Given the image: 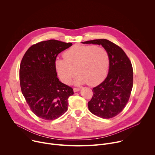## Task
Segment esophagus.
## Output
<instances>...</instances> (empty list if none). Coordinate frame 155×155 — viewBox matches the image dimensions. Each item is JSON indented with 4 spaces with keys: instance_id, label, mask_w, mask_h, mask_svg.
<instances>
[{
    "instance_id": "esophagus-1",
    "label": "esophagus",
    "mask_w": 155,
    "mask_h": 155,
    "mask_svg": "<svg viewBox=\"0 0 155 155\" xmlns=\"http://www.w3.org/2000/svg\"><path fill=\"white\" fill-rule=\"evenodd\" d=\"M80 90V88H78V87H74V92H77Z\"/></svg>"
}]
</instances>
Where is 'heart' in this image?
I'll list each match as a JSON object with an SVG mask.
<instances>
[{
  "label": "heart",
  "mask_w": 155,
  "mask_h": 155,
  "mask_svg": "<svg viewBox=\"0 0 155 155\" xmlns=\"http://www.w3.org/2000/svg\"><path fill=\"white\" fill-rule=\"evenodd\" d=\"M110 64L108 51L94 45H77L64 53V59L56 61L58 74L65 84H69L77 74V84L96 85L106 77Z\"/></svg>",
  "instance_id": "heart-1"
}]
</instances>
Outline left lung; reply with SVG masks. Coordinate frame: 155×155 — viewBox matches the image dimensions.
<instances>
[{"label": "left lung", "instance_id": "8db88e82", "mask_svg": "<svg viewBox=\"0 0 155 155\" xmlns=\"http://www.w3.org/2000/svg\"><path fill=\"white\" fill-rule=\"evenodd\" d=\"M82 43L101 45L109 54L108 75L103 82L93 88V95L87 105L94 115L102 118H112L121 112L129 99L133 86L131 62L121 47L107 39Z\"/></svg>", "mask_w": 155, "mask_h": 155}]
</instances>
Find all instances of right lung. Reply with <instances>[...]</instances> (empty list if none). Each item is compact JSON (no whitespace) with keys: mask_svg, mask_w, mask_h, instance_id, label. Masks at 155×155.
<instances>
[{"mask_svg":"<svg viewBox=\"0 0 155 155\" xmlns=\"http://www.w3.org/2000/svg\"><path fill=\"white\" fill-rule=\"evenodd\" d=\"M72 45L56 40L41 41L29 47L21 60V92L31 111L43 120H56L68 110V98L74 90L57 77L56 59Z\"/></svg>","mask_w":155,"mask_h":155,"instance_id":"add662e5","label":"right lung"}]
</instances>
